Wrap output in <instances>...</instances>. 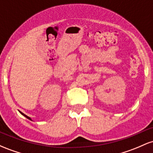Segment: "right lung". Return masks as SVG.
I'll list each match as a JSON object with an SVG mask.
<instances>
[{"instance_id":"obj_1","label":"right lung","mask_w":153,"mask_h":153,"mask_svg":"<svg viewBox=\"0 0 153 153\" xmlns=\"http://www.w3.org/2000/svg\"><path fill=\"white\" fill-rule=\"evenodd\" d=\"M21 114H22V115H24V116H25V117H27V118H28V119H29V120H31V118H30V117L27 116V115H25V114H24V113H22V112H21Z\"/></svg>"}]
</instances>
